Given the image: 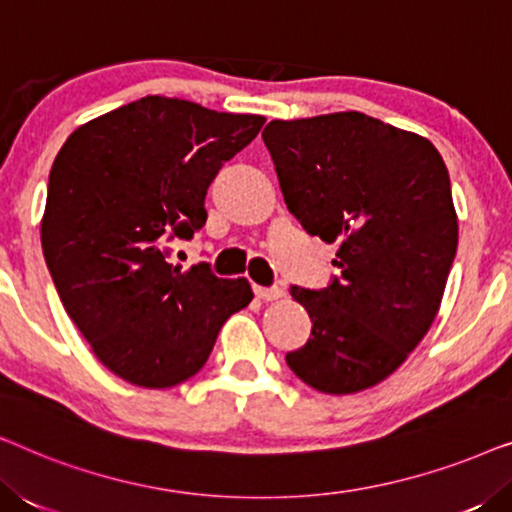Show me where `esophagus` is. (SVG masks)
Segmentation results:
<instances>
[{
    "label": "esophagus",
    "mask_w": 512,
    "mask_h": 512,
    "mask_svg": "<svg viewBox=\"0 0 512 512\" xmlns=\"http://www.w3.org/2000/svg\"><path fill=\"white\" fill-rule=\"evenodd\" d=\"M254 293L256 298L261 300H279L284 296V291L279 289V286H268V289H265V286H254Z\"/></svg>",
    "instance_id": "obj_1"
}]
</instances>
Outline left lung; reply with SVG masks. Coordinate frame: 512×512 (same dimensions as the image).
I'll return each mask as SVG.
<instances>
[{
	"instance_id": "1",
	"label": "left lung",
	"mask_w": 512,
	"mask_h": 512,
	"mask_svg": "<svg viewBox=\"0 0 512 512\" xmlns=\"http://www.w3.org/2000/svg\"><path fill=\"white\" fill-rule=\"evenodd\" d=\"M263 142L289 212L340 244L328 289L291 286L312 338L286 363L324 394L375 387L431 328L457 254L443 158L426 137L359 111L272 121Z\"/></svg>"
}]
</instances>
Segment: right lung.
Wrapping results in <instances>:
<instances>
[{
    "instance_id": "right-lung-1",
    "label": "right lung",
    "mask_w": 512,
    "mask_h": 512,
    "mask_svg": "<svg viewBox=\"0 0 512 512\" xmlns=\"http://www.w3.org/2000/svg\"><path fill=\"white\" fill-rule=\"evenodd\" d=\"M263 123L149 95L76 128L55 156L41 219L46 265L69 319L121 380L186 382L254 298L244 277L172 265L167 242L205 226L209 184Z\"/></svg>"
}]
</instances>
